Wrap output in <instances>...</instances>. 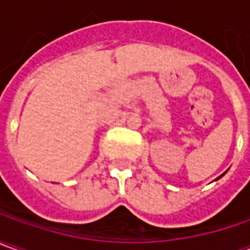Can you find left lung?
Returning <instances> with one entry per match:
<instances>
[{"label": "left lung", "mask_w": 250, "mask_h": 250, "mask_svg": "<svg viewBox=\"0 0 250 250\" xmlns=\"http://www.w3.org/2000/svg\"><path fill=\"white\" fill-rule=\"evenodd\" d=\"M220 177H221V176H220Z\"/></svg>", "instance_id": "left-lung-1"}]
</instances>
